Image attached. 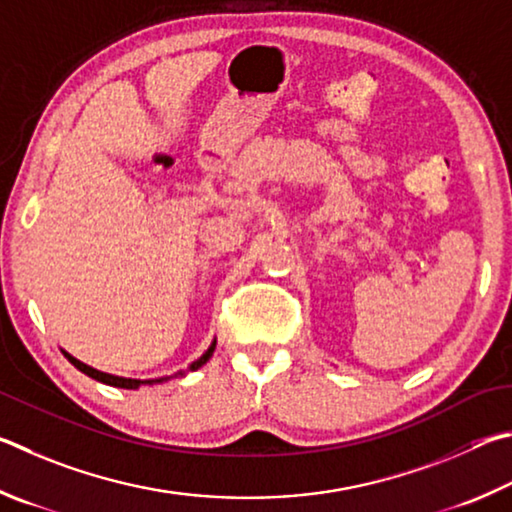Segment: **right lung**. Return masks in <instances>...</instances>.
I'll return each instance as SVG.
<instances>
[{
    "mask_svg": "<svg viewBox=\"0 0 512 512\" xmlns=\"http://www.w3.org/2000/svg\"><path fill=\"white\" fill-rule=\"evenodd\" d=\"M213 351H215V339L211 342V346L206 348V351L197 357L195 362H191L188 364V369L186 371H177L175 375H166V378H155V380H137V378H121V375H112V373H105V371H98V369H94V366H89V364H85V362H80V360H76L74 355H69L67 351H62V355L67 357V360L76 366L78 371H83L85 375H89V378L92 380H96V382H103V384H110V387H119V389H139V387H143V384H159V382H166V380H170V378H184V375L188 373V371H197L200 369V366H204L206 362L211 360V355H213Z\"/></svg>",
    "mask_w": 512,
    "mask_h": 512,
    "instance_id": "add662e5",
    "label": "right lung"
}]
</instances>
